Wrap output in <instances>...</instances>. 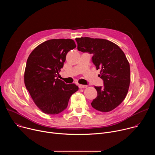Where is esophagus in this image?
<instances>
[{"instance_id": "obj_1", "label": "esophagus", "mask_w": 155, "mask_h": 155, "mask_svg": "<svg viewBox=\"0 0 155 155\" xmlns=\"http://www.w3.org/2000/svg\"><path fill=\"white\" fill-rule=\"evenodd\" d=\"M79 88H84L87 87V85H83V84H78Z\"/></svg>"}]
</instances>
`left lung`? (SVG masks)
Masks as SVG:
<instances>
[{
  "mask_svg": "<svg viewBox=\"0 0 155 155\" xmlns=\"http://www.w3.org/2000/svg\"><path fill=\"white\" fill-rule=\"evenodd\" d=\"M75 40L78 50L93 54L92 62L97 70L101 69L99 76L104 86H94L97 96L91 106L100 112L111 111L123 101L129 87L130 66L124 52L105 39L81 37Z\"/></svg>",
  "mask_w": 155,
  "mask_h": 155,
  "instance_id": "left-lung-1",
  "label": "left lung"
}]
</instances>
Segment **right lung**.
Segmentation results:
<instances>
[{"mask_svg":"<svg viewBox=\"0 0 155 155\" xmlns=\"http://www.w3.org/2000/svg\"><path fill=\"white\" fill-rule=\"evenodd\" d=\"M75 47L72 39L49 40L37 46L27 60L25 86L43 113H61L67 108L71 96L78 90L75 84H66L56 78L63 68L66 54Z\"/></svg>","mask_w":155,"mask_h":155,"instance_id":"1","label":"right lung"}]
</instances>
